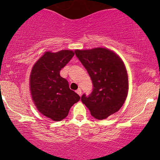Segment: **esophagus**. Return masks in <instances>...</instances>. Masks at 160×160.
I'll list each match as a JSON object with an SVG mask.
<instances>
[{"label": "esophagus", "instance_id": "34e87169", "mask_svg": "<svg viewBox=\"0 0 160 160\" xmlns=\"http://www.w3.org/2000/svg\"><path fill=\"white\" fill-rule=\"evenodd\" d=\"M76 92H77V93H78L80 96H81V93H82V90L79 88V89H77V90H76Z\"/></svg>", "mask_w": 160, "mask_h": 160}]
</instances>
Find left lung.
Instances as JSON below:
<instances>
[{
	"mask_svg": "<svg viewBox=\"0 0 160 160\" xmlns=\"http://www.w3.org/2000/svg\"><path fill=\"white\" fill-rule=\"evenodd\" d=\"M75 54L93 83L91 93L81 97L91 115L102 120L119 111L128 91V73L121 58L105 48L77 49Z\"/></svg>",
	"mask_w": 160,
	"mask_h": 160,
	"instance_id": "left-lung-1",
	"label": "left lung"
}]
</instances>
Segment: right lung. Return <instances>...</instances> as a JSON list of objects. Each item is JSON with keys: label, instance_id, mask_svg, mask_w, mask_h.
I'll list each match as a JSON object with an SVG mask.
<instances>
[{"label": "right lung", "instance_id": "1", "mask_svg": "<svg viewBox=\"0 0 160 160\" xmlns=\"http://www.w3.org/2000/svg\"><path fill=\"white\" fill-rule=\"evenodd\" d=\"M73 56L71 50L46 52L31 72L32 100L40 113L55 122L65 118L70 108L80 99L70 89L68 81L59 74Z\"/></svg>", "mask_w": 160, "mask_h": 160}]
</instances>
